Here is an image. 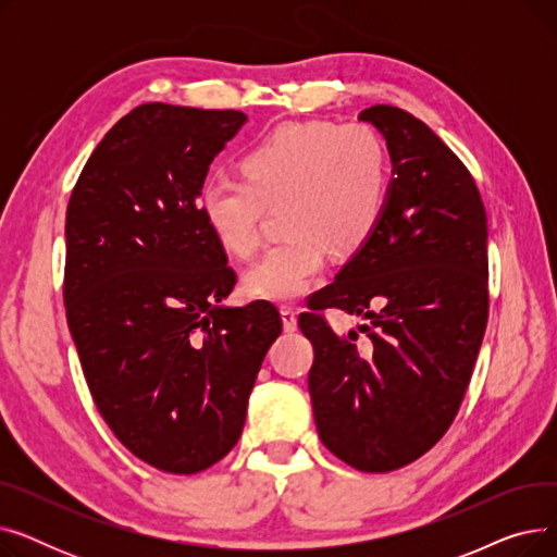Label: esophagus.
Here are the masks:
<instances>
[{
    "label": "esophagus",
    "instance_id": "34e87169",
    "mask_svg": "<svg viewBox=\"0 0 557 557\" xmlns=\"http://www.w3.org/2000/svg\"><path fill=\"white\" fill-rule=\"evenodd\" d=\"M280 315H282V323H284V330H286V332H296V330H298V315H296L294 307L282 305V307H280Z\"/></svg>",
    "mask_w": 557,
    "mask_h": 557
}]
</instances>
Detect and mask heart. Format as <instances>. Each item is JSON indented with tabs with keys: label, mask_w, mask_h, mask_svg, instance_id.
Masks as SVG:
<instances>
[{
	"label": "heart",
	"mask_w": 557,
	"mask_h": 557,
	"mask_svg": "<svg viewBox=\"0 0 557 557\" xmlns=\"http://www.w3.org/2000/svg\"><path fill=\"white\" fill-rule=\"evenodd\" d=\"M244 178H214L198 194V214L223 250L252 255L267 210L282 208L286 237L244 277L257 300H294L313 284L332 250L359 252L382 221L391 160L368 126L284 124L252 144Z\"/></svg>",
	"instance_id": "b5f03b06"
}]
</instances>
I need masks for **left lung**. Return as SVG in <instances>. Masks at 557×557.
Instances as JSON below:
<instances>
[{
  "label": "left lung",
  "instance_id": "1",
  "mask_svg": "<svg viewBox=\"0 0 557 557\" xmlns=\"http://www.w3.org/2000/svg\"><path fill=\"white\" fill-rule=\"evenodd\" d=\"M388 141L393 183L372 239L307 300L309 395L323 445L359 472L424 456L451 426L487 325V216L449 146L411 112L359 114ZM327 308L371 320L338 337Z\"/></svg>",
  "mask_w": 557,
  "mask_h": 557
}]
</instances>
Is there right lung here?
<instances>
[{"mask_svg": "<svg viewBox=\"0 0 557 557\" xmlns=\"http://www.w3.org/2000/svg\"><path fill=\"white\" fill-rule=\"evenodd\" d=\"M239 110L141 103L97 144L65 219L67 325L101 418L160 472L196 474L242 437L282 332L275 305L221 307L237 284L198 214Z\"/></svg>", "mask_w": 557, "mask_h": 557, "instance_id": "1", "label": "right lung"}]
</instances>
